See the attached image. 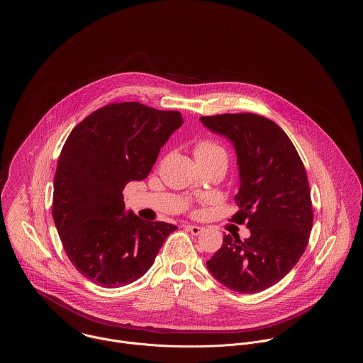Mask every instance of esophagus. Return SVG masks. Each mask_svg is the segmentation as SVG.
I'll list each match as a JSON object with an SVG mask.
<instances>
[{"label": "esophagus", "mask_w": 363, "mask_h": 363, "mask_svg": "<svg viewBox=\"0 0 363 363\" xmlns=\"http://www.w3.org/2000/svg\"><path fill=\"white\" fill-rule=\"evenodd\" d=\"M185 228L190 231L193 235H200L204 233V227H200V225H185Z\"/></svg>", "instance_id": "1"}]
</instances>
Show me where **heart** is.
<instances>
[{
  "label": "heart",
  "instance_id": "heart-1",
  "mask_svg": "<svg viewBox=\"0 0 363 363\" xmlns=\"http://www.w3.org/2000/svg\"><path fill=\"white\" fill-rule=\"evenodd\" d=\"M227 156L225 155V150L211 141H200L196 145L194 150V156Z\"/></svg>",
  "mask_w": 363,
  "mask_h": 363
}]
</instances>
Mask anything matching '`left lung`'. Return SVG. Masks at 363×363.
<instances>
[{"label":"left lung","mask_w":363,"mask_h":363,"mask_svg":"<svg viewBox=\"0 0 363 363\" xmlns=\"http://www.w3.org/2000/svg\"><path fill=\"white\" fill-rule=\"evenodd\" d=\"M200 121L234 145L240 211L231 220L250 230L245 241L225 234L208 271L233 291L259 293L286 277L308 246L313 209L305 166L283 129L265 117L240 113Z\"/></svg>","instance_id":"left-lung-1"}]
</instances>
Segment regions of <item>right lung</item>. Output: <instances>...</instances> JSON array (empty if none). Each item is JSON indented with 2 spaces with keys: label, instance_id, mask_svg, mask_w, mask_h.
<instances>
[{
  "label": "right lung",
  "instance_id": "right-lung-1",
  "mask_svg": "<svg viewBox=\"0 0 363 363\" xmlns=\"http://www.w3.org/2000/svg\"><path fill=\"white\" fill-rule=\"evenodd\" d=\"M182 123L179 111L123 102L94 111L70 132L54 175L52 219L70 262L92 283L136 281L177 230L125 211L122 190L147 178Z\"/></svg>",
  "mask_w": 363,
  "mask_h": 363
}]
</instances>
